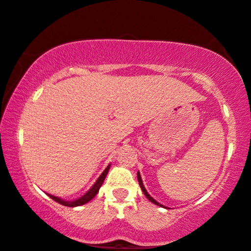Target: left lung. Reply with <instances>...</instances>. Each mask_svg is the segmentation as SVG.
Listing matches in <instances>:
<instances>
[{
  "label": "left lung",
  "instance_id": "obj_1",
  "mask_svg": "<svg viewBox=\"0 0 251 251\" xmlns=\"http://www.w3.org/2000/svg\"><path fill=\"white\" fill-rule=\"evenodd\" d=\"M137 178H138V182H139V185H141V189H142V191L143 193H144V195L146 196V198H148V200L150 201H152V203H154L155 205H160V206H162L161 204H159L158 201H155L153 198H152L151 196H150V195L148 194V191H146V189H145V187H144V184H143V181H142V177H141V174H139V172L137 173Z\"/></svg>",
  "mask_w": 251,
  "mask_h": 251
}]
</instances>
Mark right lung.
Returning a JSON list of instances; mask_svg holds the SVG:
<instances>
[{
	"mask_svg": "<svg viewBox=\"0 0 251 251\" xmlns=\"http://www.w3.org/2000/svg\"><path fill=\"white\" fill-rule=\"evenodd\" d=\"M108 171H109V166H107V168L102 172V174L100 175L99 178H98L96 183L93 184V187L91 188V189L87 191V193L84 195V196H82L80 198H78V200H76V201H63V200H61V198L53 196V195H48V196H50L51 200H54L55 201H57L58 204L64 205V206H69V207L80 206V205H83V204L87 203V201H90L98 194V191H99L100 187H101V184L103 183V180H105L107 173H108Z\"/></svg>",
	"mask_w": 251,
	"mask_h": 251,
	"instance_id": "right-lung-1",
	"label": "right lung"
}]
</instances>
